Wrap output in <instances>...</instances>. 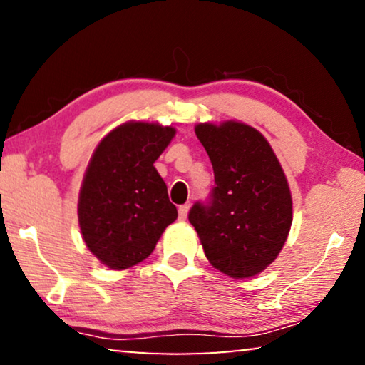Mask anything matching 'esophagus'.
Returning <instances> with one entry per match:
<instances>
[{"mask_svg": "<svg viewBox=\"0 0 365 365\" xmlns=\"http://www.w3.org/2000/svg\"><path fill=\"white\" fill-rule=\"evenodd\" d=\"M179 219H186L187 217V211H189V202H186V204H182V206H179Z\"/></svg>", "mask_w": 365, "mask_h": 365, "instance_id": "1", "label": "esophagus"}]
</instances>
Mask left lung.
I'll return each instance as SVG.
<instances>
[{
    "label": "left lung",
    "mask_w": 365,
    "mask_h": 365,
    "mask_svg": "<svg viewBox=\"0 0 365 365\" xmlns=\"http://www.w3.org/2000/svg\"><path fill=\"white\" fill-rule=\"evenodd\" d=\"M196 136L214 171L207 201L189 211L206 257L234 279L264 271L292 224L287 179L266 138L242 123L197 124Z\"/></svg>",
    "instance_id": "obj_1"
}]
</instances>
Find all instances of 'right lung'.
<instances>
[{"mask_svg": "<svg viewBox=\"0 0 365 365\" xmlns=\"http://www.w3.org/2000/svg\"><path fill=\"white\" fill-rule=\"evenodd\" d=\"M174 128L128 123L108 134L94 151L79 192L83 239L111 269L146 259L178 209L154 161L174 138Z\"/></svg>", "mask_w": 365, "mask_h": 365, "instance_id": "1", "label": "right lung"}]
</instances>
